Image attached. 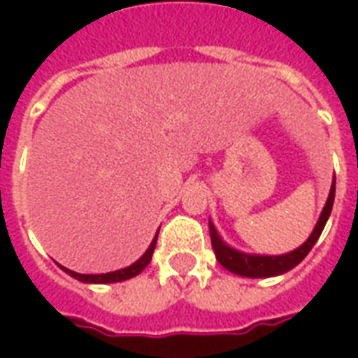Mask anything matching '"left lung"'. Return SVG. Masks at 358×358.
<instances>
[{
    "label": "left lung",
    "instance_id": "left-lung-1",
    "mask_svg": "<svg viewBox=\"0 0 358 358\" xmlns=\"http://www.w3.org/2000/svg\"><path fill=\"white\" fill-rule=\"evenodd\" d=\"M334 197H336V180L331 184L330 195H328V201H326V207H324L322 215L316 222L315 230L301 248H297L292 253L287 255H278V257H263V255H248V253H240L236 249L228 248L224 241L220 240V236L215 230L213 222H209V232H210V243H213V249H215V255H217V261L224 268H228L234 274H240V276L248 278H270L278 276V274H284L287 270H292L293 266L297 264L308 255V251L313 249V245L316 243V240L320 238L324 226H326V220L330 217L331 207H334Z\"/></svg>",
    "mask_w": 358,
    "mask_h": 358
}]
</instances>
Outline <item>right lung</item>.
<instances>
[{
    "mask_svg": "<svg viewBox=\"0 0 358 358\" xmlns=\"http://www.w3.org/2000/svg\"><path fill=\"white\" fill-rule=\"evenodd\" d=\"M157 236H159V232H157ZM157 236L151 241L148 251L143 253V257L122 270H115V272H107V274H78V272H73V270L65 268V266H61V268L65 270L66 274H71L73 278L80 280V282H86V284H113V282H122V280H128V278L138 276L141 270L151 263V257H153V251H155L157 245Z\"/></svg>",
    "mask_w": 358,
    "mask_h": 358,
    "instance_id": "1",
    "label": "right lung"
}]
</instances>
